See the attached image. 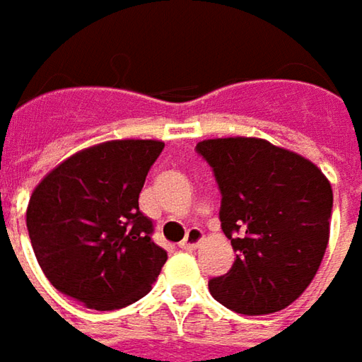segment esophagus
Returning a JSON list of instances; mask_svg holds the SVG:
<instances>
[{
	"label": "esophagus",
	"instance_id": "obj_1",
	"mask_svg": "<svg viewBox=\"0 0 362 362\" xmlns=\"http://www.w3.org/2000/svg\"><path fill=\"white\" fill-rule=\"evenodd\" d=\"M203 242V231L199 230V228H191V230L187 231V235H185V240L179 243L183 250H195L199 243Z\"/></svg>",
	"mask_w": 362,
	"mask_h": 362
}]
</instances>
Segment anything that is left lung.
Wrapping results in <instances>:
<instances>
[{
	"label": "left lung",
	"mask_w": 362,
	"mask_h": 362,
	"mask_svg": "<svg viewBox=\"0 0 362 362\" xmlns=\"http://www.w3.org/2000/svg\"><path fill=\"white\" fill-rule=\"evenodd\" d=\"M197 153L221 191V230L231 270L209 280L211 296L233 313L284 310L310 286L330 235L332 187L313 160L256 136L207 139Z\"/></svg>",
	"instance_id": "obj_1"
}]
</instances>
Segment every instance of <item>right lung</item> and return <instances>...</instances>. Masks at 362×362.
<instances>
[{
	"label": "right lung",
	"mask_w": 362,
	"mask_h": 362,
	"mask_svg": "<svg viewBox=\"0 0 362 362\" xmlns=\"http://www.w3.org/2000/svg\"><path fill=\"white\" fill-rule=\"evenodd\" d=\"M165 143L120 139L82 148L56 165L28 203L25 223L54 288L86 308L117 310L143 298L167 252L139 209L146 173Z\"/></svg>",
	"instance_id": "obj_1"
}]
</instances>
